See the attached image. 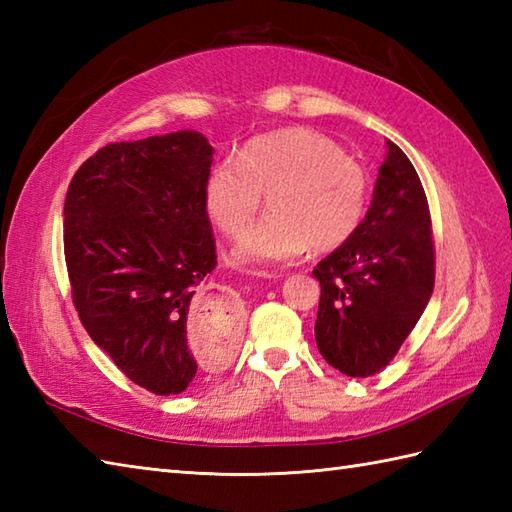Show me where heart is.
Masks as SVG:
<instances>
[{"mask_svg":"<svg viewBox=\"0 0 512 512\" xmlns=\"http://www.w3.org/2000/svg\"><path fill=\"white\" fill-rule=\"evenodd\" d=\"M269 193L271 215L243 226ZM369 198L367 169L317 129L288 127L257 136L235 160H217L204 178L202 204L226 237L239 234L235 266H275L312 246L328 253L361 226Z\"/></svg>","mask_w":512,"mask_h":512,"instance_id":"1","label":"heart"}]
</instances>
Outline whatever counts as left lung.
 Segmentation results:
<instances>
[{
	"label": "left lung",
	"mask_w": 512,
	"mask_h": 512,
	"mask_svg": "<svg viewBox=\"0 0 512 512\" xmlns=\"http://www.w3.org/2000/svg\"><path fill=\"white\" fill-rule=\"evenodd\" d=\"M314 336L321 356L345 376L385 369L416 328L436 284L429 202L402 149L389 143L365 220L319 262Z\"/></svg>",
	"instance_id": "1"
}]
</instances>
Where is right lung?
Instances as JSON below:
<instances>
[{
	"label": "right lung",
	"instance_id": "1",
	"mask_svg": "<svg viewBox=\"0 0 512 512\" xmlns=\"http://www.w3.org/2000/svg\"><path fill=\"white\" fill-rule=\"evenodd\" d=\"M211 158L198 132L110 143L83 162L65 195L63 253L83 328L158 396L180 394L198 372L187 314L217 264L202 204ZM204 325L224 339L231 319L217 314Z\"/></svg>",
	"mask_w": 512,
	"mask_h": 512
}]
</instances>
